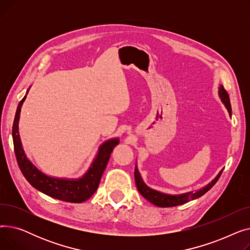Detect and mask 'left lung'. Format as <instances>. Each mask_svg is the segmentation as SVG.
<instances>
[{
	"label": "left lung",
	"mask_w": 250,
	"mask_h": 250,
	"mask_svg": "<svg viewBox=\"0 0 250 250\" xmlns=\"http://www.w3.org/2000/svg\"><path fill=\"white\" fill-rule=\"evenodd\" d=\"M219 96H220L222 102L225 104V106H226V108L229 112V115L231 116L232 109H231L229 95L227 93V91L224 89V87H223V85H221L219 87ZM222 172H223V169L219 172V174L215 177V179H213L211 182L208 183V186H206L202 189L195 191V192L189 191V192L182 193V194H167V193L160 192L158 190L152 189L142 179L137 166L135 168V180H136L137 188H138L139 192L144 196V198H145L146 200H148L150 203H152L153 205H155L157 207L169 208V207H175V206L182 205V204L188 203L191 200H195V199L200 198V196L204 195L208 190H209L214 187V185L218 181L219 177L221 176Z\"/></svg>",
	"instance_id": "1"
}]
</instances>
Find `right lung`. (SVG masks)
<instances>
[{
    "instance_id": "add662e5",
    "label": "right lung",
    "mask_w": 250,
    "mask_h": 250,
    "mask_svg": "<svg viewBox=\"0 0 250 250\" xmlns=\"http://www.w3.org/2000/svg\"><path fill=\"white\" fill-rule=\"evenodd\" d=\"M25 98L26 95L18 104L12 129L14 151L22 174L34 188L51 196V198L69 203H83L87 201L98 188L101 176L105 168H106L110 154L113 148L120 143V140L115 138L104 142L99 147L98 153L94 161L89 167L88 171L81 178L68 179L48 176L32 164V162L27 158V156L25 155L22 147L18 130V123L21 106Z\"/></svg>"
}]
</instances>
